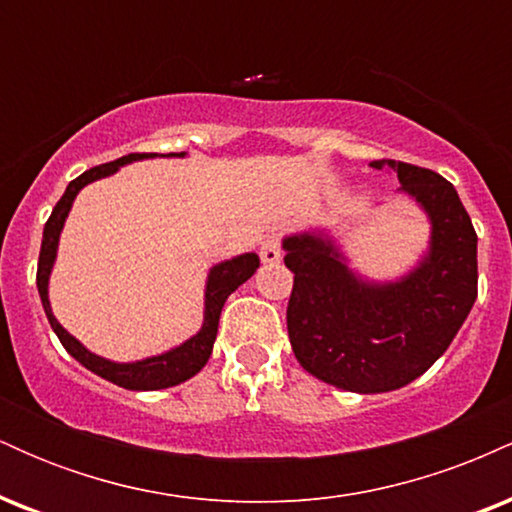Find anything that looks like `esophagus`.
I'll return each mask as SVG.
<instances>
[{"label":"esophagus","instance_id":"1","mask_svg":"<svg viewBox=\"0 0 512 512\" xmlns=\"http://www.w3.org/2000/svg\"><path fill=\"white\" fill-rule=\"evenodd\" d=\"M260 260L264 264H276L281 260V245L276 236H267L260 245Z\"/></svg>","mask_w":512,"mask_h":512}]
</instances>
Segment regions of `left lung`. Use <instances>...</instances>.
Segmentation results:
<instances>
[{"label": "left lung", "instance_id": "obj_1", "mask_svg": "<svg viewBox=\"0 0 512 512\" xmlns=\"http://www.w3.org/2000/svg\"><path fill=\"white\" fill-rule=\"evenodd\" d=\"M392 168L431 219V248L407 276L363 281L322 233L284 238L293 291L286 327L298 363L322 383L361 395L390 392L445 354L477 301V233L443 175L402 161Z\"/></svg>", "mask_w": 512, "mask_h": 512}]
</instances>
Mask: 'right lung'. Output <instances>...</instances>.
Wrapping results in <instances>:
<instances>
[{
    "mask_svg": "<svg viewBox=\"0 0 512 512\" xmlns=\"http://www.w3.org/2000/svg\"><path fill=\"white\" fill-rule=\"evenodd\" d=\"M151 156H158V154L122 156L117 158V161L103 163V166L86 170V173H81L79 178L69 182L62 199L55 204V209H52L48 223H45L43 245H40V257H38V274H35L45 315H48L50 327L55 330L57 337H60L64 349H67L69 354L81 363V366L93 370V373L101 375V378L110 380V383L125 387V390H163V387L180 385L185 383L187 378H192V375H197L199 370L204 368V363L209 361L211 349H214V339H216V332H219V317H221L223 303H226V298L231 296L240 284H245V281L255 274V269L260 267V257H257L255 252H245V255L233 257V260L216 264V267L209 272L207 293H204L202 330H199L195 337L187 339L185 344L175 346V349H170L161 356H151V358H144V361H134V363H115V361H108V358L91 354L86 346H81V342H76L72 334L64 330L60 322H57V317L52 315V308L48 301V281H50L52 264H55L62 226L64 221H67L69 209H72L74 197L79 195L81 187H86L88 182L105 178V175H113L115 170L125 166V163L139 161V158H151ZM166 156H185V154H166Z\"/></svg>",
    "mask_w": 512,
    "mask_h": 512,
    "instance_id": "1",
    "label": "right lung"
}]
</instances>
